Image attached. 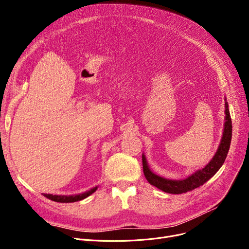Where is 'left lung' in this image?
Masks as SVG:
<instances>
[{
	"label": "left lung",
	"instance_id": "obj_1",
	"mask_svg": "<svg viewBox=\"0 0 249 249\" xmlns=\"http://www.w3.org/2000/svg\"><path fill=\"white\" fill-rule=\"evenodd\" d=\"M232 137V122L228 109V104L225 101V123L223 135H222L219 147L213 156L212 160L209 162L204 168L199 169L190 177L184 179H168L155 175L148 166L145 155L142 154V165L143 173L150 185L158 189L169 193V194H182L189 191L195 190L204 185L207 180L210 179L223 165L227 153L229 151L230 143Z\"/></svg>",
	"mask_w": 249,
	"mask_h": 249
}]
</instances>
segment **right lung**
I'll return each instance as SVG.
<instances>
[{
    "label": "right lung",
    "mask_w": 249,
    "mask_h": 249,
    "mask_svg": "<svg viewBox=\"0 0 249 249\" xmlns=\"http://www.w3.org/2000/svg\"><path fill=\"white\" fill-rule=\"evenodd\" d=\"M98 187H95L93 189H90L89 191H87L83 194H78V195H71V196H61V195H50V194H43L44 197H46L47 199L54 201L57 203H73V202H77L86 199L87 197H89V195H91L93 193H95L97 191Z\"/></svg>",
    "instance_id": "right-lung-1"
}]
</instances>
